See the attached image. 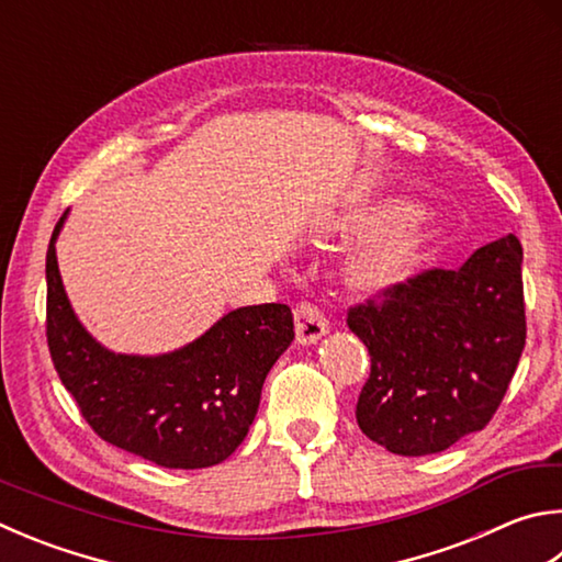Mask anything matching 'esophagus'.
I'll list each match as a JSON object with an SVG mask.
<instances>
[{"label": "esophagus", "instance_id": "34e87169", "mask_svg": "<svg viewBox=\"0 0 562 562\" xmlns=\"http://www.w3.org/2000/svg\"><path fill=\"white\" fill-rule=\"evenodd\" d=\"M294 331H297L300 344H314L329 331V322H326L324 312L314 302L304 300L294 307Z\"/></svg>", "mask_w": 562, "mask_h": 562}]
</instances>
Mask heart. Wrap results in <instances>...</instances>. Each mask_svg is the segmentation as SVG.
<instances>
[{"label":"heart","instance_id":"heart-1","mask_svg":"<svg viewBox=\"0 0 562 562\" xmlns=\"http://www.w3.org/2000/svg\"><path fill=\"white\" fill-rule=\"evenodd\" d=\"M341 236L379 238L353 268V280L366 290L391 288L417 270L430 233L420 206L405 196L369 199L334 221Z\"/></svg>","mask_w":562,"mask_h":562}]
</instances>
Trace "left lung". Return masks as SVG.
I'll list each match as a JSON object with an SVG mask.
<instances>
[{"label": "left lung", "mask_w": 562, "mask_h": 562, "mask_svg": "<svg viewBox=\"0 0 562 562\" xmlns=\"http://www.w3.org/2000/svg\"><path fill=\"white\" fill-rule=\"evenodd\" d=\"M524 250L516 236L488 243L457 270H423L349 307L371 373L356 423L387 452H442L484 430L526 346Z\"/></svg>", "instance_id": "obj_1"}]
</instances>
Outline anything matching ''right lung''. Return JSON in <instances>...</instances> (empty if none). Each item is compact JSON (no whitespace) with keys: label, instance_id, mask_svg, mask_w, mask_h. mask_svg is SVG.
<instances>
[{"label":"right lung","instance_id":"add662e5","mask_svg":"<svg viewBox=\"0 0 562 562\" xmlns=\"http://www.w3.org/2000/svg\"><path fill=\"white\" fill-rule=\"evenodd\" d=\"M46 252V339L60 383L105 442L167 469H203L246 440L262 383L294 339L288 304L228 312L196 341L161 356L112 353L70 310L56 260Z\"/></svg>","mask_w":562,"mask_h":562}]
</instances>
